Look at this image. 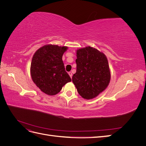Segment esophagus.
I'll return each instance as SVG.
<instances>
[{
	"label": "esophagus",
	"instance_id": "34e87169",
	"mask_svg": "<svg viewBox=\"0 0 146 146\" xmlns=\"http://www.w3.org/2000/svg\"><path fill=\"white\" fill-rule=\"evenodd\" d=\"M68 74L69 75V76L70 77V78H72V73L71 72H69Z\"/></svg>",
	"mask_w": 146,
	"mask_h": 146
}]
</instances>
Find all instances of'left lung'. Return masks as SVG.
Returning a JSON list of instances; mask_svg holds the SVG:
<instances>
[{
    "label": "left lung",
    "instance_id": "obj_1",
    "mask_svg": "<svg viewBox=\"0 0 146 146\" xmlns=\"http://www.w3.org/2000/svg\"><path fill=\"white\" fill-rule=\"evenodd\" d=\"M77 70L72 82L83 98L91 99L98 96L108 85L111 74L107 57L91 47L77 51Z\"/></svg>",
    "mask_w": 146,
    "mask_h": 146
}]
</instances>
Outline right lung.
<instances>
[{
    "label": "right lung",
    "mask_w": 146,
    "mask_h": 146,
    "mask_svg": "<svg viewBox=\"0 0 146 146\" xmlns=\"http://www.w3.org/2000/svg\"><path fill=\"white\" fill-rule=\"evenodd\" d=\"M68 47L46 45L35 53L30 73L33 82L45 94L54 96L71 78L65 70L62 56Z\"/></svg>",
    "instance_id": "obj_1"
}]
</instances>
